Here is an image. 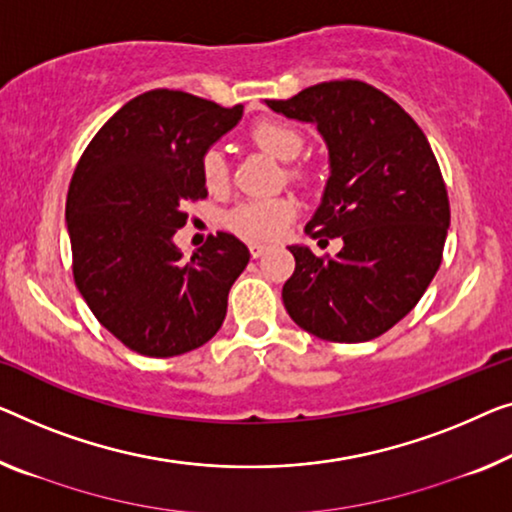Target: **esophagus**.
Instances as JSON below:
<instances>
[{
	"label": "esophagus",
	"mask_w": 512,
	"mask_h": 512,
	"mask_svg": "<svg viewBox=\"0 0 512 512\" xmlns=\"http://www.w3.org/2000/svg\"><path fill=\"white\" fill-rule=\"evenodd\" d=\"M250 257H253V259H257V257H262L264 253H266V250H269V248H266L264 246V243H250Z\"/></svg>",
	"instance_id": "esophagus-1"
}]
</instances>
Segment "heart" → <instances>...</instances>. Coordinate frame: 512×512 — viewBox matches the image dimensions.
<instances>
[{
  "label": "heart",
  "mask_w": 512,
  "mask_h": 512,
  "mask_svg": "<svg viewBox=\"0 0 512 512\" xmlns=\"http://www.w3.org/2000/svg\"><path fill=\"white\" fill-rule=\"evenodd\" d=\"M250 140L259 149H264L266 154L285 160V163L294 160L303 149V135L299 128L278 119L257 121L250 128ZM200 167L204 186L209 190H223L227 181H230V165H227L223 151L216 147L204 151ZM287 177L294 181H303L305 172L301 167H289ZM296 211H299V202L292 195L269 197V200H246L225 213V227L234 234L243 236V239L273 241L282 234L287 223H292Z\"/></svg>",
  "instance_id": "heart-1"
}]
</instances>
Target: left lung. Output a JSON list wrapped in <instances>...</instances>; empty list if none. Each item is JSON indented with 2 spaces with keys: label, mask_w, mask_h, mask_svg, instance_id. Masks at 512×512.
<instances>
[{
  "label": "left lung",
  "mask_w": 512,
  "mask_h": 512,
  "mask_svg": "<svg viewBox=\"0 0 512 512\" xmlns=\"http://www.w3.org/2000/svg\"><path fill=\"white\" fill-rule=\"evenodd\" d=\"M266 105L317 124L331 177L305 234L342 239L335 257L289 246L296 269L282 303L322 340L379 338L421 301L444 253L451 207L430 142L391 96L361 80L322 82Z\"/></svg>",
  "instance_id": "obj_1"
}]
</instances>
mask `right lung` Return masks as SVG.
Here are the masks:
<instances>
[{
    "instance_id": "right-lung-1",
    "label": "right lung",
    "mask_w": 512,
    "mask_h": 512,
    "mask_svg": "<svg viewBox=\"0 0 512 512\" xmlns=\"http://www.w3.org/2000/svg\"><path fill=\"white\" fill-rule=\"evenodd\" d=\"M186 91L135 96L94 135L66 197L73 278L98 322L128 349L154 358L202 347L223 326L227 294L250 253L218 232L181 262L172 236L188 202L207 197L200 160L239 124Z\"/></svg>"
}]
</instances>
